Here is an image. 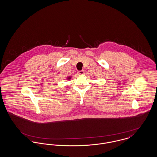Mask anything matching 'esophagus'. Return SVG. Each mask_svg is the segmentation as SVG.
<instances>
[{
  "mask_svg": "<svg viewBox=\"0 0 157 157\" xmlns=\"http://www.w3.org/2000/svg\"><path fill=\"white\" fill-rule=\"evenodd\" d=\"M78 74L79 75H83L85 74V72H84V71H79L78 72Z\"/></svg>",
  "mask_w": 157,
  "mask_h": 157,
  "instance_id": "esophagus-1",
  "label": "esophagus"
}]
</instances>
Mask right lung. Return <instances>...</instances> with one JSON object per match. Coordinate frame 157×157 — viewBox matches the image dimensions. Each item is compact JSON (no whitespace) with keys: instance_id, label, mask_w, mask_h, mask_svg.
<instances>
[{"instance_id":"1","label":"right lung","mask_w":157,"mask_h":157,"mask_svg":"<svg viewBox=\"0 0 157 157\" xmlns=\"http://www.w3.org/2000/svg\"><path fill=\"white\" fill-rule=\"evenodd\" d=\"M71 79V76H69V77H67V79Z\"/></svg>"}]
</instances>
